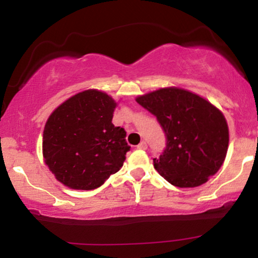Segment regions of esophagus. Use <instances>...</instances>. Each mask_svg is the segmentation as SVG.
<instances>
[{"mask_svg": "<svg viewBox=\"0 0 258 258\" xmlns=\"http://www.w3.org/2000/svg\"><path fill=\"white\" fill-rule=\"evenodd\" d=\"M137 148H138V149H141V150H146L147 148H148V146H147L146 142H141V143H139L138 146H137Z\"/></svg>", "mask_w": 258, "mask_h": 258, "instance_id": "esophagus-1", "label": "esophagus"}]
</instances>
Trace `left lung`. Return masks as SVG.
Returning <instances> with one entry per match:
<instances>
[{"label": "left lung", "instance_id": "left-lung-1", "mask_svg": "<svg viewBox=\"0 0 258 258\" xmlns=\"http://www.w3.org/2000/svg\"><path fill=\"white\" fill-rule=\"evenodd\" d=\"M138 104L156 116L166 135V149L154 167L179 188L206 183L226 159L229 130L223 112L199 94L165 87L138 96Z\"/></svg>", "mask_w": 258, "mask_h": 258}]
</instances>
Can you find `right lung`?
Masks as SVG:
<instances>
[{
    "label": "right lung",
    "mask_w": 258,
    "mask_h": 258,
    "mask_svg": "<svg viewBox=\"0 0 258 258\" xmlns=\"http://www.w3.org/2000/svg\"><path fill=\"white\" fill-rule=\"evenodd\" d=\"M116 105L105 92L92 88L70 97L49 115L43 160L68 188L96 189L122 167L130 147L125 130L111 122Z\"/></svg>",
    "instance_id": "1"
}]
</instances>
